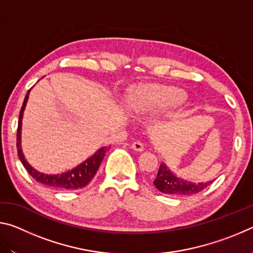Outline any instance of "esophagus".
<instances>
[{"instance_id": "1", "label": "esophagus", "mask_w": 253, "mask_h": 253, "mask_svg": "<svg viewBox=\"0 0 253 253\" xmlns=\"http://www.w3.org/2000/svg\"><path fill=\"white\" fill-rule=\"evenodd\" d=\"M131 148L136 152H143L144 151V145L140 142H134L131 144Z\"/></svg>"}]
</instances>
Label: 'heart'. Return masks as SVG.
<instances>
[{
	"label": "heart",
	"mask_w": 253,
	"mask_h": 253,
	"mask_svg": "<svg viewBox=\"0 0 253 253\" xmlns=\"http://www.w3.org/2000/svg\"><path fill=\"white\" fill-rule=\"evenodd\" d=\"M186 93L176 87L151 84L144 87L131 102L140 115H160L177 110L185 104Z\"/></svg>",
	"instance_id": "heart-1"
}]
</instances>
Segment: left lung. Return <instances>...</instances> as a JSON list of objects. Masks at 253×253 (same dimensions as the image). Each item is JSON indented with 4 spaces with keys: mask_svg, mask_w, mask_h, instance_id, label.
Listing matches in <instances>:
<instances>
[{
    "mask_svg": "<svg viewBox=\"0 0 253 253\" xmlns=\"http://www.w3.org/2000/svg\"><path fill=\"white\" fill-rule=\"evenodd\" d=\"M213 181L194 183L187 179L178 177L175 175L165 163H162L158 169L157 176L154 179V185L162 193L173 195V196H184L192 195L203 191Z\"/></svg>",
    "mask_w": 253,
    "mask_h": 253,
    "instance_id": "left-lung-1",
    "label": "left lung"
}]
</instances>
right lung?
I'll return each instance as SVG.
<instances>
[{
  "instance_id": "right-lung-1",
  "label": "right lung",
  "mask_w": 253,
  "mask_h": 253,
  "mask_svg": "<svg viewBox=\"0 0 253 253\" xmlns=\"http://www.w3.org/2000/svg\"><path fill=\"white\" fill-rule=\"evenodd\" d=\"M31 90H29L27 96L24 98L22 108L20 111L19 116V126H18V134H16V147H18V155L20 161L22 162L25 169L28 173L36 179L37 182L41 184H44L46 186L57 188V190H76V188H81L87 185V184L91 181L92 177L95 176L98 169H99L100 163L104 160L106 155V152L108 151V147L104 146L98 149V151L88 157L87 160L80 163L76 168L72 169L67 170V172L60 173V174H44L41 173L36 169H33L31 165L29 164L28 161L25 160L24 154L22 152V146H21V132H22V118L23 113L27 106V102L29 99V93Z\"/></svg>"
}]
</instances>
